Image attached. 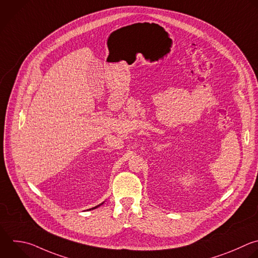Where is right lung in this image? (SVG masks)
Masks as SVG:
<instances>
[{
  "label": "right lung",
  "instance_id": "right-lung-1",
  "mask_svg": "<svg viewBox=\"0 0 258 258\" xmlns=\"http://www.w3.org/2000/svg\"><path fill=\"white\" fill-rule=\"evenodd\" d=\"M97 207H98V206H97ZM97 207H95V208H93V209H96V208H97Z\"/></svg>",
  "mask_w": 258,
  "mask_h": 258
}]
</instances>
